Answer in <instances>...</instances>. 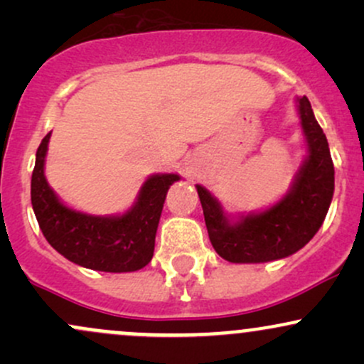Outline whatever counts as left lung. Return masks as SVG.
Here are the masks:
<instances>
[{
	"label": "left lung",
	"instance_id": "1",
	"mask_svg": "<svg viewBox=\"0 0 364 364\" xmlns=\"http://www.w3.org/2000/svg\"><path fill=\"white\" fill-rule=\"evenodd\" d=\"M298 111L308 157L281 202L231 223L214 196L196 185L208 237L224 260L262 263L289 257L301 250L323 224L333 196V162L327 136L306 95L298 99Z\"/></svg>",
	"mask_w": 364,
	"mask_h": 364
}]
</instances>
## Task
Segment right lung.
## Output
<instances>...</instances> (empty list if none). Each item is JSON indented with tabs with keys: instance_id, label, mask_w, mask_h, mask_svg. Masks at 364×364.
I'll return each mask as SVG.
<instances>
[{
	"instance_id": "add662e5",
	"label": "right lung",
	"mask_w": 364,
	"mask_h": 364,
	"mask_svg": "<svg viewBox=\"0 0 364 364\" xmlns=\"http://www.w3.org/2000/svg\"><path fill=\"white\" fill-rule=\"evenodd\" d=\"M51 133L36 154L32 173V208L48 243L85 269L101 272H135L154 257L156 232L169 186L178 174H154L140 188L135 205L123 215H89L63 205L44 176Z\"/></svg>"
}]
</instances>
